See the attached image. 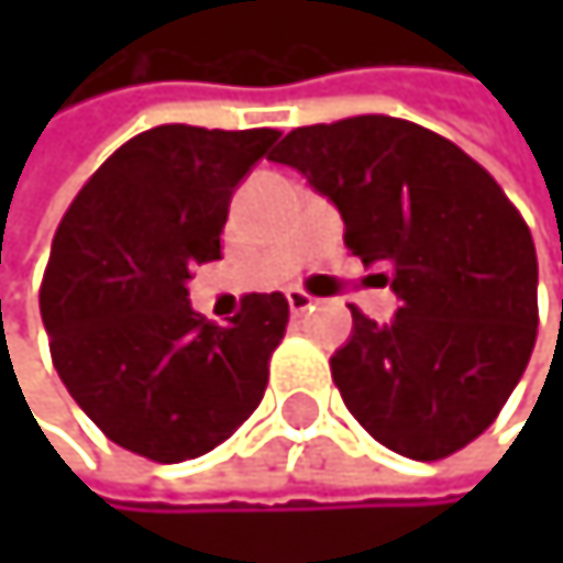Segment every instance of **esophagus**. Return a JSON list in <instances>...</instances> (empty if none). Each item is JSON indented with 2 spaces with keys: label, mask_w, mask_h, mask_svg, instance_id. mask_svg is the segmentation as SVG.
<instances>
[{
  "label": "esophagus",
  "mask_w": 563,
  "mask_h": 563,
  "mask_svg": "<svg viewBox=\"0 0 563 563\" xmlns=\"http://www.w3.org/2000/svg\"><path fill=\"white\" fill-rule=\"evenodd\" d=\"M287 303H290V313H307V310H313L317 300L303 290H287Z\"/></svg>",
  "instance_id": "esophagus-1"
}]
</instances>
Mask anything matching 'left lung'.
Instances as JSON below:
<instances>
[{
  "mask_svg": "<svg viewBox=\"0 0 563 563\" xmlns=\"http://www.w3.org/2000/svg\"><path fill=\"white\" fill-rule=\"evenodd\" d=\"M344 219V246L398 297L391 323L351 307L331 357L347 412L408 460L473 442L537 341V253L504 188L452 141L385 114L290 131L269 155Z\"/></svg>",
  "mask_w": 563,
  "mask_h": 563,
  "instance_id": "8db88e82",
  "label": "left lung"
}]
</instances>
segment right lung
Segmentation results:
<instances>
[{"instance_id": "add662e5", "label": "right lung", "mask_w": 563, "mask_h": 563, "mask_svg": "<svg viewBox=\"0 0 563 563\" xmlns=\"http://www.w3.org/2000/svg\"><path fill=\"white\" fill-rule=\"evenodd\" d=\"M273 128H151L107 158L63 216L40 290L53 364L103 435L155 463L196 460L263 401L290 320L284 294H250L225 328L188 303L219 260L232 191Z\"/></svg>"}]
</instances>
